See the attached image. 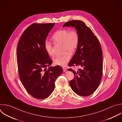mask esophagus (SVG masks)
Instances as JSON below:
<instances>
[{"instance_id": "34e87169", "label": "esophagus", "mask_w": 122, "mask_h": 122, "mask_svg": "<svg viewBox=\"0 0 122 122\" xmlns=\"http://www.w3.org/2000/svg\"><path fill=\"white\" fill-rule=\"evenodd\" d=\"M63 71L64 72H66V68L65 67H63Z\"/></svg>"}]
</instances>
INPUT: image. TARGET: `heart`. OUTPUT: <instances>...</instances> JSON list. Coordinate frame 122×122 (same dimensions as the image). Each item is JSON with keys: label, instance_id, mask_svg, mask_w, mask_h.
<instances>
[{"label": "heart", "instance_id": "obj_1", "mask_svg": "<svg viewBox=\"0 0 122 122\" xmlns=\"http://www.w3.org/2000/svg\"><path fill=\"white\" fill-rule=\"evenodd\" d=\"M52 39L54 43L62 45L64 53L63 56H57L53 60L54 63L60 66H65L70 59V55L76 50L79 42V35L75 30H69L66 29L56 30L52 35ZM46 51L49 55H52V44L46 40L44 43ZM69 53H68V52Z\"/></svg>", "mask_w": 122, "mask_h": 122}]
</instances>
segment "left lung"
Segmentation results:
<instances>
[{"label":"left lung","mask_w":122,"mask_h":122,"mask_svg":"<svg viewBox=\"0 0 122 122\" xmlns=\"http://www.w3.org/2000/svg\"><path fill=\"white\" fill-rule=\"evenodd\" d=\"M75 27L79 35L76 51L68 63L69 66H79L69 84L72 90L81 96L91 95L99 87L102 75V52L99 41L92 30L81 20H71L63 27Z\"/></svg>","instance_id":"1"}]
</instances>
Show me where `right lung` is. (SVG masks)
<instances>
[{
    "label": "right lung",
    "instance_id": "right-lung-1",
    "mask_svg": "<svg viewBox=\"0 0 122 122\" xmlns=\"http://www.w3.org/2000/svg\"><path fill=\"white\" fill-rule=\"evenodd\" d=\"M54 23H33L19 39L17 60L19 77L24 88L33 97L44 99L55 89L56 80L63 72L59 66L46 67L52 63L44 43Z\"/></svg>",
    "mask_w": 122,
    "mask_h": 122
}]
</instances>
